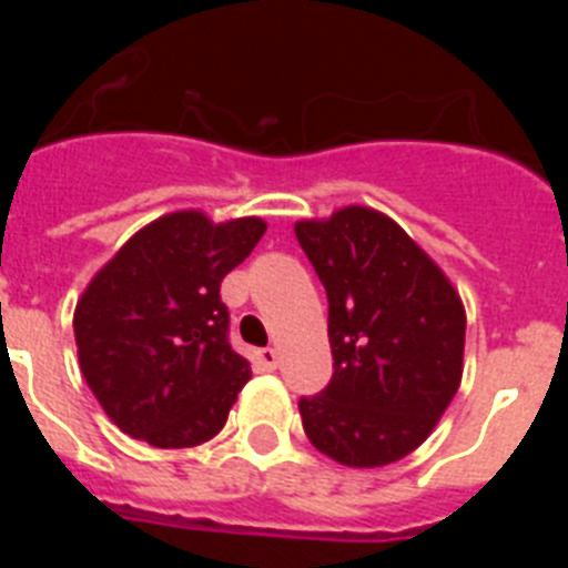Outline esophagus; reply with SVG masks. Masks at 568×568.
<instances>
[{
	"instance_id": "esophagus-1",
	"label": "esophagus",
	"mask_w": 568,
	"mask_h": 568,
	"mask_svg": "<svg viewBox=\"0 0 568 568\" xmlns=\"http://www.w3.org/2000/svg\"><path fill=\"white\" fill-rule=\"evenodd\" d=\"M255 361H258V366H264V369H275V366H278V353H275L273 346H264V349H255Z\"/></svg>"
}]
</instances>
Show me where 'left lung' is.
I'll list each match as a JSON object with an SVG mask.
<instances>
[{
	"instance_id": "obj_1",
	"label": "left lung",
	"mask_w": 568,
	"mask_h": 568,
	"mask_svg": "<svg viewBox=\"0 0 568 568\" xmlns=\"http://www.w3.org/2000/svg\"><path fill=\"white\" fill-rule=\"evenodd\" d=\"M329 301L333 381L301 398L310 444L353 469L418 449L464 375L466 313L453 281L389 215L335 210L295 222Z\"/></svg>"
}]
</instances>
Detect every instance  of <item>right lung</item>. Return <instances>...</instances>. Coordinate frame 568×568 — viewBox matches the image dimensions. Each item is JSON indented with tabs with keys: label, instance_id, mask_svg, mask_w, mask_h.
Returning a JSON list of instances; mask_svg holds the SVG:
<instances>
[{
	"label": "right lung",
	"instance_id": "add662e5",
	"mask_svg": "<svg viewBox=\"0 0 568 568\" xmlns=\"http://www.w3.org/2000/svg\"><path fill=\"white\" fill-rule=\"evenodd\" d=\"M264 230L258 215L215 224L202 210L168 213L84 287L73 313L79 366L124 435L184 449L222 433L250 361L230 346L219 287Z\"/></svg>",
	"mask_w": 568,
	"mask_h": 568
}]
</instances>
